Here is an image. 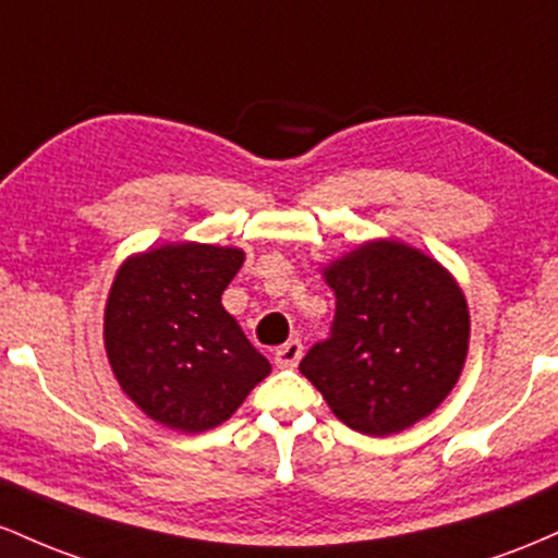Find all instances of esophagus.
Here are the masks:
<instances>
[{"instance_id":"obj_1","label":"esophagus","mask_w":558,"mask_h":558,"mask_svg":"<svg viewBox=\"0 0 558 558\" xmlns=\"http://www.w3.org/2000/svg\"><path fill=\"white\" fill-rule=\"evenodd\" d=\"M300 355H303V342L290 340V342H284L277 353H274V363H277L279 368H295Z\"/></svg>"}]
</instances>
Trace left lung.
Instances as JSON below:
<instances>
[{
    "label": "left lung",
    "mask_w": 558,
    "mask_h": 558,
    "mask_svg": "<svg viewBox=\"0 0 558 558\" xmlns=\"http://www.w3.org/2000/svg\"><path fill=\"white\" fill-rule=\"evenodd\" d=\"M324 277L337 298L335 322L300 374L363 435H392L429 416L466 361L469 311L453 277L387 240L353 250Z\"/></svg>",
    "instance_id": "1"
}]
</instances>
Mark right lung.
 Returning a JSON list of instances; mask_svg holds the SVG:
<instances>
[{
	"label": "right lung",
	"instance_id": "add662e5",
	"mask_svg": "<svg viewBox=\"0 0 558 558\" xmlns=\"http://www.w3.org/2000/svg\"><path fill=\"white\" fill-rule=\"evenodd\" d=\"M242 260L236 247L179 242L126 260L112 281L105 308L112 374L166 427H218L271 372L221 305Z\"/></svg>",
	"mask_w": 558,
	"mask_h": 558
}]
</instances>
